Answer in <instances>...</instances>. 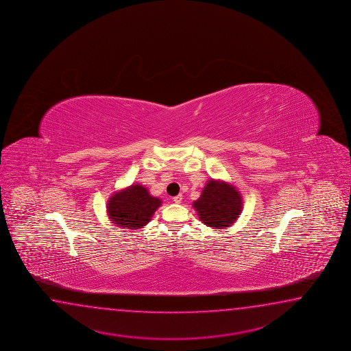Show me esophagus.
Instances as JSON below:
<instances>
[{"mask_svg": "<svg viewBox=\"0 0 351 351\" xmlns=\"http://www.w3.org/2000/svg\"><path fill=\"white\" fill-rule=\"evenodd\" d=\"M173 200H174V203H182V200H183V197H182V195H180V194H179V195H177V197H174V198H173Z\"/></svg>", "mask_w": 351, "mask_h": 351, "instance_id": "obj_1", "label": "esophagus"}]
</instances>
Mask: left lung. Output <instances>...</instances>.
Here are the masks:
<instances>
[{
	"mask_svg": "<svg viewBox=\"0 0 351 351\" xmlns=\"http://www.w3.org/2000/svg\"><path fill=\"white\" fill-rule=\"evenodd\" d=\"M199 219L214 229L230 227L241 215L243 200L235 186L210 179L193 203Z\"/></svg>",
	"mask_w": 351,
	"mask_h": 351,
	"instance_id": "obj_1",
	"label": "left lung"
}]
</instances>
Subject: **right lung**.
Instances as JSON below:
<instances>
[{
  "instance_id": "1",
  "label": "right lung",
  "mask_w": 351,
  "mask_h": 351,
  "mask_svg": "<svg viewBox=\"0 0 351 351\" xmlns=\"http://www.w3.org/2000/svg\"><path fill=\"white\" fill-rule=\"evenodd\" d=\"M162 204L141 184H132L112 194L107 203V214L122 229L143 228Z\"/></svg>"
}]
</instances>
